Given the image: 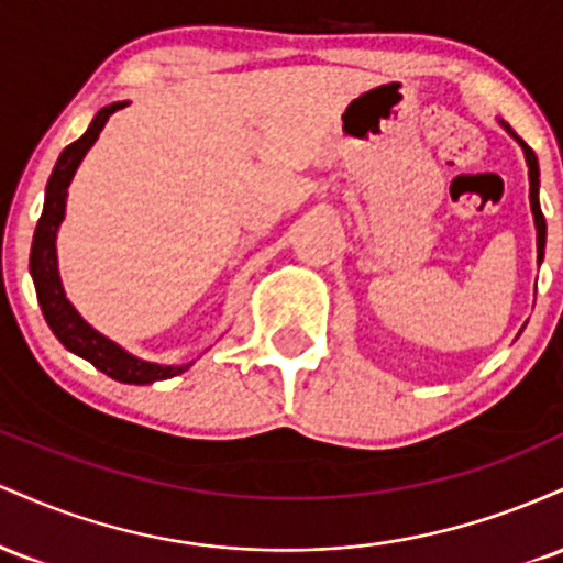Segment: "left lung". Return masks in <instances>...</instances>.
I'll use <instances>...</instances> for the list:
<instances>
[{
  "instance_id": "left-lung-1",
  "label": "left lung",
  "mask_w": 563,
  "mask_h": 563,
  "mask_svg": "<svg viewBox=\"0 0 563 563\" xmlns=\"http://www.w3.org/2000/svg\"><path fill=\"white\" fill-rule=\"evenodd\" d=\"M506 126V124H503ZM510 132V126H506ZM514 134V132H510ZM516 137V134H514ZM521 142V147H525V158H527V166H529V203H532V214H534V228H538V260H542V251H545V217H542L540 211V200H538V187H540V169H538V156L532 153V147L527 145L525 140L516 137Z\"/></svg>"
}]
</instances>
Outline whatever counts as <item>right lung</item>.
<instances>
[{"label":"right lung","mask_w":563,"mask_h":563,"mask_svg":"<svg viewBox=\"0 0 563 563\" xmlns=\"http://www.w3.org/2000/svg\"><path fill=\"white\" fill-rule=\"evenodd\" d=\"M126 102H113V106L102 108L95 115L92 124L79 140L70 142L66 151L57 158L53 174H49L47 192H44V211L38 217V224L34 230V245H31V277H34L36 286V299L42 303V312L47 325L53 328V333L60 339V344L68 352L79 354V357L89 360L97 371H102L106 376L121 384H153V380H164L172 376H179L190 365H156L137 360L134 354H129L119 344H113L111 339H106L102 333H97L95 328H89L87 322L79 318L70 301L66 299L60 286V275H57V254H55V235L60 228L63 214H66V196L68 185L74 179L76 166L81 164L84 153L95 145L97 134L106 126L108 115L124 108Z\"/></svg>","instance_id":"add662e5"}]
</instances>
